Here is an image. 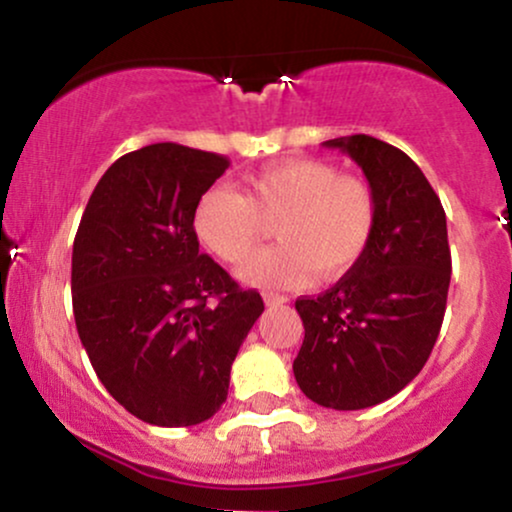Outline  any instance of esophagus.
I'll return each mask as SVG.
<instances>
[{
    "instance_id": "34e87169",
    "label": "esophagus",
    "mask_w": 512,
    "mask_h": 512,
    "mask_svg": "<svg viewBox=\"0 0 512 512\" xmlns=\"http://www.w3.org/2000/svg\"><path fill=\"white\" fill-rule=\"evenodd\" d=\"M264 303L267 305H284V303H289V298L286 296H281V293H264Z\"/></svg>"
}]
</instances>
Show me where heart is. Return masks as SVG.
<instances>
[{
    "mask_svg": "<svg viewBox=\"0 0 512 512\" xmlns=\"http://www.w3.org/2000/svg\"><path fill=\"white\" fill-rule=\"evenodd\" d=\"M281 243L252 255L238 276L264 289H301L317 274L337 279L366 252L375 231V195L366 180L342 175L327 161L298 158L262 168L248 178V192L209 187L192 211V231L202 248L223 262L250 255L276 219Z\"/></svg>",
    "mask_w": 512,
    "mask_h": 512,
    "instance_id": "heart-1",
    "label": "heart"
}]
</instances>
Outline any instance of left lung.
<instances>
[{
  "label": "left lung",
  "instance_id": "8db88e82",
  "mask_svg": "<svg viewBox=\"0 0 512 512\" xmlns=\"http://www.w3.org/2000/svg\"><path fill=\"white\" fill-rule=\"evenodd\" d=\"M366 173L375 231L366 252L332 289L303 296L305 339L293 375L320 407L366 409L397 395L431 356L450 289L443 204L397 146L368 134L325 142Z\"/></svg>",
  "mask_w": 512,
  "mask_h": 512
}]
</instances>
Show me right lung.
<instances>
[{"mask_svg": "<svg viewBox=\"0 0 512 512\" xmlns=\"http://www.w3.org/2000/svg\"><path fill=\"white\" fill-rule=\"evenodd\" d=\"M226 168V156L173 142L129 151L98 180L76 231V332L105 390L146 424L211 419L264 310L192 231L197 199Z\"/></svg>", "mask_w": 512, "mask_h": 512, "instance_id": "right-lung-1", "label": "right lung"}]
</instances>
